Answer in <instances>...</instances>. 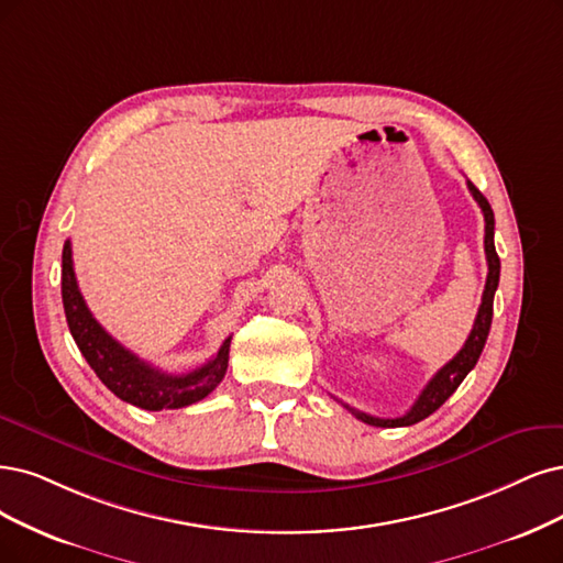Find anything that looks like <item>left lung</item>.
Here are the masks:
<instances>
[{
  "label": "left lung",
  "instance_id": "1",
  "mask_svg": "<svg viewBox=\"0 0 563 563\" xmlns=\"http://www.w3.org/2000/svg\"><path fill=\"white\" fill-rule=\"evenodd\" d=\"M466 185H468L473 199L477 201V206L483 208V216H485V255H487V266H489L485 292H483V303H481V308H477L473 329H471V334H468L464 347L456 352V355L439 373H435V376L422 389L418 401H415L412 408L406 415H401V418H373V415H366L362 410H355V408H350L347 404H343L352 415H355L357 420H362L371 427H383V429L410 427L415 422L429 418L433 410H439L452 397L454 389L462 385V380L468 376V371L477 364V360H481V355H483V347H485L487 336H489L492 316H494V292L498 287V276H501V260H498L496 247H494V211H492V206L485 199V195L477 190V187L471 180Z\"/></svg>",
  "mask_w": 563,
  "mask_h": 563
}]
</instances>
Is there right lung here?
I'll use <instances>...</instances> for the list:
<instances>
[{
	"label": "right lung",
	"mask_w": 563,
	"mask_h": 563,
	"mask_svg": "<svg viewBox=\"0 0 563 563\" xmlns=\"http://www.w3.org/2000/svg\"><path fill=\"white\" fill-rule=\"evenodd\" d=\"M62 303H65V316L71 336L86 357L97 378L107 385L118 399L128 401L143 410H166V408H185L208 397L224 378L229 364V336L213 360L203 366L172 376L148 362L139 360L134 352L122 347L107 329H103L90 308L82 299L71 260V241H65L62 250Z\"/></svg>",
	"instance_id": "right-lung-1"
}]
</instances>
